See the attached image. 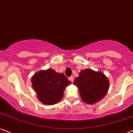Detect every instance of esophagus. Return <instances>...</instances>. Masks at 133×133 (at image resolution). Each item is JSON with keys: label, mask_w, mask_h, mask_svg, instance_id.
I'll return each mask as SVG.
<instances>
[{"label": "esophagus", "mask_w": 133, "mask_h": 133, "mask_svg": "<svg viewBox=\"0 0 133 133\" xmlns=\"http://www.w3.org/2000/svg\"><path fill=\"white\" fill-rule=\"evenodd\" d=\"M69 80H70V81L71 82V83H73V80H74V79H73V76L70 77V78H69Z\"/></svg>", "instance_id": "esophagus-1"}]
</instances>
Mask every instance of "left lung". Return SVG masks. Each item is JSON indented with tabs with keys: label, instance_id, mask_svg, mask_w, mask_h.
<instances>
[{
	"label": "left lung",
	"instance_id": "8db88e82",
	"mask_svg": "<svg viewBox=\"0 0 133 133\" xmlns=\"http://www.w3.org/2000/svg\"><path fill=\"white\" fill-rule=\"evenodd\" d=\"M73 84L78 87L81 99L88 104H94L102 99L109 88V81L105 75L91 69L80 71Z\"/></svg>",
	"mask_w": 133,
	"mask_h": 133
}]
</instances>
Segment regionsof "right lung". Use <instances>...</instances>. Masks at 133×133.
I'll use <instances>...</instances> for the list:
<instances>
[{"label": "right lung", "instance_id": "add662e5", "mask_svg": "<svg viewBox=\"0 0 133 133\" xmlns=\"http://www.w3.org/2000/svg\"><path fill=\"white\" fill-rule=\"evenodd\" d=\"M31 83L39 101L44 104L54 105L62 99L64 90L71 82L63 73L49 68L35 73Z\"/></svg>", "mask_w": 133, "mask_h": 133}]
</instances>
